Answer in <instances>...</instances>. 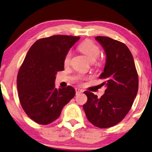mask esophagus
Masks as SVG:
<instances>
[{
    "instance_id": "34e87169",
    "label": "esophagus",
    "mask_w": 152,
    "mask_h": 152,
    "mask_svg": "<svg viewBox=\"0 0 152 152\" xmlns=\"http://www.w3.org/2000/svg\"><path fill=\"white\" fill-rule=\"evenodd\" d=\"M75 91H76V94L77 95H78V94H81V93H83V90L81 89H79V88H75Z\"/></svg>"
}]
</instances>
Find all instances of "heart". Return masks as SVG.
Segmentation results:
<instances>
[{
	"mask_svg": "<svg viewBox=\"0 0 152 152\" xmlns=\"http://www.w3.org/2000/svg\"><path fill=\"white\" fill-rule=\"evenodd\" d=\"M79 50L82 53H83L88 57V58L91 62L96 61V60L98 58L100 53V50L99 46L91 40H86L79 46ZM72 56V52L69 50L67 52L64 58V63L67 64L69 63ZM97 65H100V62L97 63Z\"/></svg>",
	"mask_w": 152,
	"mask_h": 152,
	"instance_id": "obj_1",
	"label": "heart"
}]
</instances>
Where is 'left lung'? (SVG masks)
Instances as JSON below:
<instances>
[{"label":"left lung","instance_id":"obj_1","mask_svg":"<svg viewBox=\"0 0 152 152\" xmlns=\"http://www.w3.org/2000/svg\"><path fill=\"white\" fill-rule=\"evenodd\" d=\"M95 39L106 53L105 66L99 78L104 79L102 86L106 89L99 98L90 91H84L88 101L83 108L91 124L104 129L125 117L136 98L139 80L132 54L125 44L106 36Z\"/></svg>","mask_w":152,"mask_h":152}]
</instances>
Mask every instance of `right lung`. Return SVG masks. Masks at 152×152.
Returning a JSON list of instances; mask_svg holds the SVG:
<instances>
[{"instance_id":"1","label":"right lung","mask_w":152,"mask_h":152,"mask_svg":"<svg viewBox=\"0 0 152 152\" xmlns=\"http://www.w3.org/2000/svg\"><path fill=\"white\" fill-rule=\"evenodd\" d=\"M80 37L56 35L37 40L27 52L17 79L21 105L31 120L48 125L61 115L75 95L71 86L55 88L56 75L64 70L66 54Z\"/></svg>"}]
</instances>
